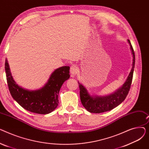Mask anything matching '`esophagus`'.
<instances>
[{"label": "esophagus", "instance_id": "obj_1", "mask_svg": "<svg viewBox=\"0 0 149 149\" xmlns=\"http://www.w3.org/2000/svg\"><path fill=\"white\" fill-rule=\"evenodd\" d=\"M70 72L72 75H75L77 74L78 72V67L76 65H72L70 68Z\"/></svg>", "mask_w": 149, "mask_h": 149}]
</instances>
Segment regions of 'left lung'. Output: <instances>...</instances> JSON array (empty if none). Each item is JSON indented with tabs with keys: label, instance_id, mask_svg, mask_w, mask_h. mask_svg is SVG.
I'll return each mask as SVG.
<instances>
[{
	"label": "left lung",
	"instance_id": "left-lung-1",
	"mask_svg": "<svg viewBox=\"0 0 149 149\" xmlns=\"http://www.w3.org/2000/svg\"><path fill=\"white\" fill-rule=\"evenodd\" d=\"M128 42L133 54V66L126 81L121 88L111 95L104 97H95L93 98L89 95L87 90L79 82L81 103L84 108L86 109V110L89 112L100 113L111 111L120 104L128 95L132 81L135 63L134 50L129 40H128Z\"/></svg>",
	"mask_w": 149,
	"mask_h": 149
}]
</instances>
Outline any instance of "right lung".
Here are the masks:
<instances>
[{
    "label": "right lung",
    "instance_id": "obj_1",
    "mask_svg": "<svg viewBox=\"0 0 149 149\" xmlns=\"http://www.w3.org/2000/svg\"><path fill=\"white\" fill-rule=\"evenodd\" d=\"M69 68V66H63L56 69L43 88L29 91L16 84L13 79L6 59L5 63L7 84L12 97L26 111L38 114L49 113L57 107L60 89L70 77Z\"/></svg>",
    "mask_w": 149,
    "mask_h": 149
}]
</instances>
